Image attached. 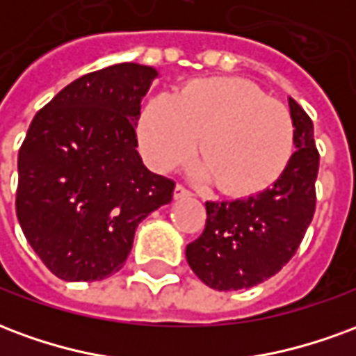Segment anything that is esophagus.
I'll return each mask as SVG.
<instances>
[{
  "instance_id": "34e87169",
  "label": "esophagus",
  "mask_w": 356,
  "mask_h": 356,
  "mask_svg": "<svg viewBox=\"0 0 356 356\" xmlns=\"http://www.w3.org/2000/svg\"><path fill=\"white\" fill-rule=\"evenodd\" d=\"M173 196H175V200H181V198H186V196H191V191L185 188L183 185L175 186V191H173Z\"/></svg>"
}]
</instances>
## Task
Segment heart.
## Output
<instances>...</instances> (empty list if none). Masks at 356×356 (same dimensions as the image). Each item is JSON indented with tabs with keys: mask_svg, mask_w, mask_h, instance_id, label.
Returning <instances> with one entry per match:
<instances>
[{
	"mask_svg": "<svg viewBox=\"0 0 356 356\" xmlns=\"http://www.w3.org/2000/svg\"><path fill=\"white\" fill-rule=\"evenodd\" d=\"M200 137L202 179L229 194L257 193L280 177L293 152L288 106L242 78H202L143 106L139 140L156 170L171 171L193 156Z\"/></svg>",
	"mask_w": 356,
	"mask_h": 356,
	"instance_id": "1",
	"label": "heart"
}]
</instances>
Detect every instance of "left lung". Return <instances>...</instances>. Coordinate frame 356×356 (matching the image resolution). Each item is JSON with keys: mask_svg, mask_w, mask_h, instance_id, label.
I'll use <instances>...</instances> for the list:
<instances>
[{"mask_svg": "<svg viewBox=\"0 0 356 356\" xmlns=\"http://www.w3.org/2000/svg\"><path fill=\"white\" fill-rule=\"evenodd\" d=\"M296 152L273 186L238 200L206 202V229L186 246V261L219 291L265 282L290 261L313 221L318 173L311 118L293 99Z\"/></svg>", "mask_w": 356, "mask_h": 356, "instance_id": "8db88e82", "label": "left lung"}]
</instances>
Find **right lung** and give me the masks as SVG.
<instances>
[{"label": "right lung", "mask_w": 356, "mask_h": 356, "mask_svg": "<svg viewBox=\"0 0 356 356\" xmlns=\"http://www.w3.org/2000/svg\"><path fill=\"white\" fill-rule=\"evenodd\" d=\"M152 66L86 74L32 120L19 150L17 217L28 244L66 282L116 275L139 223L173 198L175 183L137 152L140 101Z\"/></svg>", "instance_id": "obj_1"}]
</instances>
